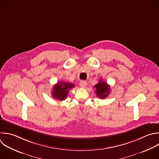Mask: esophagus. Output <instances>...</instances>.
I'll list each match as a JSON object with an SVG mask.
<instances>
[{"label":"esophagus","instance_id":"obj_1","mask_svg":"<svg viewBox=\"0 0 159 159\" xmlns=\"http://www.w3.org/2000/svg\"><path fill=\"white\" fill-rule=\"evenodd\" d=\"M86 85H87V83L85 81L83 80V81H81L80 83V86L81 88H85L86 86Z\"/></svg>","mask_w":159,"mask_h":159}]
</instances>
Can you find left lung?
I'll list each match as a JSON object with an SVG mask.
<instances>
[{
  "mask_svg": "<svg viewBox=\"0 0 159 159\" xmlns=\"http://www.w3.org/2000/svg\"><path fill=\"white\" fill-rule=\"evenodd\" d=\"M94 88H96L95 93L96 96L101 99H104L109 94V86L107 84V83L104 82L101 80H99V83L96 84Z\"/></svg>",
  "mask_w": 159,
  "mask_h": 159,
  "instance_id": "obj_1",
  "label": "left lung"
}]
</instances>
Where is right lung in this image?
<instances>
[{
    "label": "right lung",
    "mask_w": 159,
    "mask_h": 159,
    "mask_svg": "<svg viewBox=\"0 0 159 159\" xmlns=\"http://www.w3.org/2000/svg\"><path fill=\"white\" fill-rule=\"evenodd\" d=\"M75 87V84L70 83L59 82L54 85L52 94L53 97L60 101L65 100L68 94L69 91Z\"/></svg>",
    "instance_id": "add662e5"
}]
</instances>
